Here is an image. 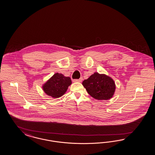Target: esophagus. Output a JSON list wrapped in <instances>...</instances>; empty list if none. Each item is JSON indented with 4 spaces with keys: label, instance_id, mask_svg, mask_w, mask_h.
<instances>
[{
    "label": "esophagus",
    "instance_id": "obj_1",
    "mask_svg": "<svg viewBox=\"0 0 155 155\" xmlns=\"http://www.w3.org/2000/svg\"><path fill=\"white\" fill-rule=\"evenodd\" d=\"M82 80H83V78H82V77H81V78H80L79 80H73V82H82Z\"/></svg>",
    "mask_w": 155,
    "mask_h": 155
}]
</instances>
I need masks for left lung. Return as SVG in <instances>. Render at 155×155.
Returning a JSON list of instances; mask_svg holds the SVG:
<instances>
[{"mask_svg": "<svg viewBox=\"0 0 155 155\" xmlns=\"http://www.w3.org/2000/svg\"><path fill=\"white\" fill-rule=\"evenodd\" d=\"M82 85L90 96L98 100L111 98L116 88L114 81L110 77L97 72L84 80Z\"/></svg>", "mask_w": 155, "mask_h": 155, "instance_id": "1", "label": "left lung"}]
</instances>
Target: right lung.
<instances>
[{"label": "right lung", "instance_id": "right-lung-1", "mask_svg": "<svg viewBox=\"0 0 155 155\" xmlns=\"http://www.w3.org/2000/svg\"><path fill=\"white\" fill-rule=\"evenodd\" d=\"M71 84L70 77L57 73L43 84L42 89L48 95L57 98L65 93Z\"/></svg>", "mask_w": 155, "mask_h": 155}]
</instances>
